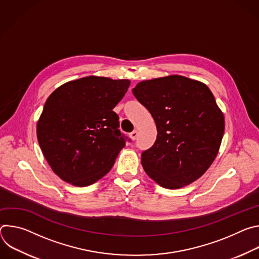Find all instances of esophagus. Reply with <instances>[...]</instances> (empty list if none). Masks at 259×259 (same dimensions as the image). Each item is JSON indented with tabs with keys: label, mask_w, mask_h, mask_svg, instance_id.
<instances>
[{
	"label": "esophagus",
	"mask_w": 259,
	"mask_h": 259,
	"mask_svg": "<svg viewBox=\"0 0 259 259\" xmlns=\"http://www.w3.org/2000/svg\"><path fill=\"white\" fill-rule=\"evenodd\" d=\"M137 135H138L137 131H133V132L129 133V137H130L132 140H135V139L137 138Z\"/></svg>",
	"instance_id": "obj_1"
}]
</instances>
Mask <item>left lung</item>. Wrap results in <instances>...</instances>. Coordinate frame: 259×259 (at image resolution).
I'll return each mask as SVG.
<instances>
[{
    "instance_id": "left-lung-1",
    "label": "left lung",
    "mask_w": 259,
    "mask_h": 259,
    "mask_svg": "<svg viewBox=\"0 0 259 259\" xmlns=\"http://www.w3.org/2000/svg\"><path fill=\"white\" fill-rule=\"evenodd\" d=\"M132 92L153 116L157 139L141 164L159 186L175 190L200 178L215 160L224 113L204 83L171 75L139 82Z\"/></svg>"
}]
</instances>
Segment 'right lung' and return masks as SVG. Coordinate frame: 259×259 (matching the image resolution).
<instances>
[{
    "mask_svg": "<svg viewBox=\"0 0 259 259\" xmlns=\"http://www.w3.org/2000/svg\"><path fill=\"white\" fill-rule=\"evenodd\" d=\"M129 80L89 76L53 91L36 123V137L53 172L76 187L102 178L125 146L114 112Z\"/></svg>",
    "mask_w": 259,
    "mask_h": 259,
    "instance_id": "obj_1",
    "label": "right lung"
}]
</instances>
